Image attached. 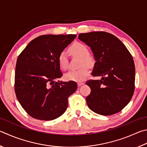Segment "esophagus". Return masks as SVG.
Returning a JSON list of instances; mask_svg holds the SVG:
<instances>
[{
    "label": "esophagus",
    "instance_id": "obj_1",
    "mask_svg": "<svg viewBox=\"0 0 147 147\" xmlns=\"http://www.w3.org/2000/svg\"><path fill=\"white\" fill-rule=\"evenodd\" d=\"M84 85V82H78V85L79 87L81 86V85Z\"/></svg>",
    "mask_w": 147,
    "mask_h": 147
}]
</instances>
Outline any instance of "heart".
Returning a JSON list of instances; mask_svg holds the SVG:
<instances>
[{"mask_svg": "<svg viewBox=\"0 0 147 147\" xmlns=\"http://www.w3.org/2000/svg\"><path fill=\"white\" fill-rule=\"evenodd\" d=\"M69 51L72 55L80 57V65L82 67L78 69H72L68 71L65 74V78L67 80L71 81L80 82L84 80L89 73V69L87 65L92 66L94 64V57L88 53L89 51L87 46L80 42H75L71 45L69 49ZM58 60L61 69L66 70L69 65L66 53L63 51L61 52L58 56Z\"/></svg>", "mask_w": 147, "mask_h": 147, "instance_id": "1", "label": "heart"}]
</instances>
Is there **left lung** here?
I'll list each match as a JSON object with an SVG mask.
<instances>
[{
	"label": "left lung",
	"instance_id": "1",
	"mask_svg": "<svg viewBox=\"0 0 147 147\" xmlns=\"http://www.w3.org/2000/svg\"><path fill=\"white\" fill-rule=\"evenodd\" d=\"M78 38L92 51L96 62L92 75L99 80L85 83L91 89L86 98L89 108L103 116L118 113L126 106L135 89L133 58L121 40L103 31L80 33Z\"/></svg>",
	"mask_w": 147,
	"mask_h": 147
}]
</instances>
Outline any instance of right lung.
I'll use <instances>...</instances> for the list:
<instances>
[{"label":"right lung","mask_w":147,"mask_h":147,"mask_svg":"<svg viewBox=\"0 0 147 147\" xmlns=\"http://www.w3.org/2000/svg\"><path fill=\"white\" fill-rule=\"evenodd\" d=\"M76 34H47L29 42L18 57L15 91L32 118L49 121L58 118L68 107V98L77 89L75 82H56L62 76L58 56Z\"/></svg>","instance_id":"obj_1"}]
</instances>
